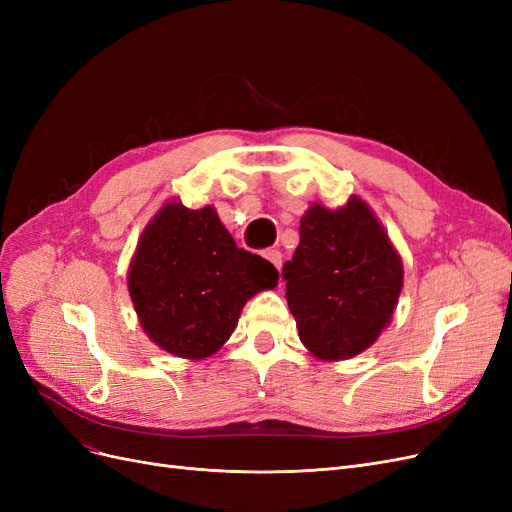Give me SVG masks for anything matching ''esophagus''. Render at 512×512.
<instances>
[{
	"instance_id": "obj_1",
	"label": "esophagus",
	"mask_w": 512,
	"mask_h": 512,
	"mask_svg": "<svg viewBox=\"0 0 512 512\" xmlns=\"http://www.w3.org/2000/svg\"><path fill=\"white\" fill-rule=\"evenodd\" d=\"M265 258L271 262V265H273L275 269L282 267V252H280V250H267V252H265Z\"/></svg>"
}]
</instances>
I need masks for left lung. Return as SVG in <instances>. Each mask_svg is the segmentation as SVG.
<instances>
[{
    "mask_svg": "<svg viewBox=\"0 0 512 512\" xmlns=\"http://www.w3.org/2000/svg\"><path fill=\"white\" fill-rule=\"evenodd\" d=\"M299 245L282 275L303 346L344 361L376 342L404 286V265L386 230L359 196L305 211Z\"/></svg>",
    "mask_w": 512,
    "mask_h": 512,
    "instance_id": "left-lung-1",
    "label": "left lung"
}]
</instances>
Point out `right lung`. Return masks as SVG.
<instances>
[{
    "label": "right lung",
    "mask_w": 512,
    "mask_h": 512,
    "mask_svg": "<svg viewBox=\"0 0 512 512\" xmlns=\"http://www.w3.org/2000/svg\"><path fill=\"white\" fill-rule=\"evenodd\" d=\"M277 277L269 260L237 247L213 207L170 200L138 239L128 290L153 344L207 359L235 331L243 305Z\"/></svg>",
    "instance_id": "1"
}]
</instances>
